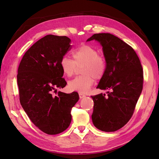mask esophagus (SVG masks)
Segmentation results:
<instances>
[{
  "label": "esophagus",
  "mask_w": 159,
  "mask_h": 159,
  "mask_svg": "<svg viewBox=\"0 0 159 159\" xmlns=\"http://www.w3.org/2000/svg\"><path fill=\"white\" fill-rule=\"evenodd\" d=\"M79 96H80V99H82V98H84L85 97V95L81 93H79Z\"/></svg>",
  "instance_id": "esophagus-1"
}]
</instances>
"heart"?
<instances>
[{
	"mask_svg": "<svg viewBox=\"0 0 159 159\" xmlns=\"http://www.w3.org/2000/svg\"><path fill=\"white\" fill-rule=\"evenodd\" d=\"M74 60L68 56L62 57L60 66L64 74L71 77L78 67L83 66V75L76 77L69 82L70 88L80 93H86L94 84L95 79L99 80L105 71V61L99 55L98 50L88 44H83L73 52Z\"/></svg>",
	"mask_w": 159,
	"mask_h": 159,
	"instance_id": "b5f03b06",
	"label": "heart"
}]
</instances>
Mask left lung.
Listing matches in <instances>:
<instances>
[{
  "label": "left lung",
  "instance_id": "left-lung-1",
  "mask_svg": "<svg viewBox=\"0 0 159 159\" xmlns=\"http://www.w3.org/2000/svg\"><path fill=\"white\" fill-rule=\"evenodd\" d=\"M97 40L103 47L106 61L105 74L97 88L109 89L106 95L91 96V115L96 128L105 132L117 131L131 118L143 89V70L135 51L109 33L95 34L87 41Z\"/></svg>",
  "mask_w": 159,
  "mask_h": 159
}]
</instances>
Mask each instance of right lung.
Returning <instances> with one entry per match:
<instances>
[{
  "mask_svg": "<svg viewBox=\"0 0 159 159\" xmlns=\"http://www.w3.org/2000/svg\"><path fill=\"white\" fill-rule=\"evenodd\" d=\"M70 43L67 36L47 35L26 52L18 66L20 104L35 126L48 134H59L70 126L71 109L79 100L75 91L53 93L67 84L60 61L71 49Z\"/></svg>",
  "mask_w": 159,
  "mask_h": 159,
  "instance_id": "add662e5",
  "label": "right lung"
}]
</instances>
